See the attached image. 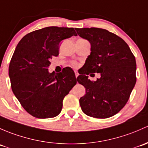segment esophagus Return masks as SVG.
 Returning a JSON list of instances; mask_svg holds the SVG:
<instances>
[{"mask_svg":"<svg viewBox=\"0 0 148 148\" xmlns=\"http://www.w3.org/2000/svg\"><path fill=\"white\" fill-rule=\"evenodd\" d=\"M75 77H77V76H78V75H79L78 73H77V72H75Z\"/></svg>","mask_w":148,"mask_h":148,"instance_id":"obj_1","label":"esophagus"}]
</instances>
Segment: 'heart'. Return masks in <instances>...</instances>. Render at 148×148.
Segmentation results:
<instances>
[{"label": "heart", "instance_id": "obj_1", "mask_svg": "<svg viewBox=\"0 0 148 148\" xmlns=\"http://www.w3.org/2000/svg\"><path fill=\"white\" fill-rule=\"evenodd\" d=\"M73 66H75V67L77 66V63H73Z\"/></svg>", "mask_w": 148, "mask_h": 148}]
</instances>
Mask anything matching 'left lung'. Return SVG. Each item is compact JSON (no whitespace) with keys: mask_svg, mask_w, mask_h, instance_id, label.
<instances>
[{"mask_svg":"<svg viewBox=\"0 0 148 148\" xmlns=\"http://www.w3.org/2000/svg\"><path fill=\"white\" fill-rule=\"evenodd\" d=\"M75 30L91 45L85 71L77 77L86 90L79 100L82 110L96 118L113 116L125 106L136 83L135 56L123 39L106 29ZM99 72L101 77L96 82L88 79V74Z\"/></svg>","mask_w":148,"mask_h":148,"instance_id":"obj_1","label":"left lung"}]
</instances>
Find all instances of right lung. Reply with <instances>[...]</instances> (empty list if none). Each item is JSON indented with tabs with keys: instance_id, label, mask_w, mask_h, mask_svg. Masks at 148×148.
Masks as SVG:
<instances>
[{
	"instance_id": "1",
	"label": "right lung",
	"mask_w": 148,
	"mask_h": 148,
	"mask_svg": "<svg viewBox=\"0 0 148 148\" xmlns=\"http://www.w3.org/2000/svg\"><path fill=\"white\" fill-rule=\"evenodd\" d=\"M76 36L73 28L46 27L25 35L18 42L9 65L13 93L23 108L37 118L59 115L65 95L77 83L72 69L49 73L53 56L59 54L63 40Z\"/></svg>"
}]
</instances>
